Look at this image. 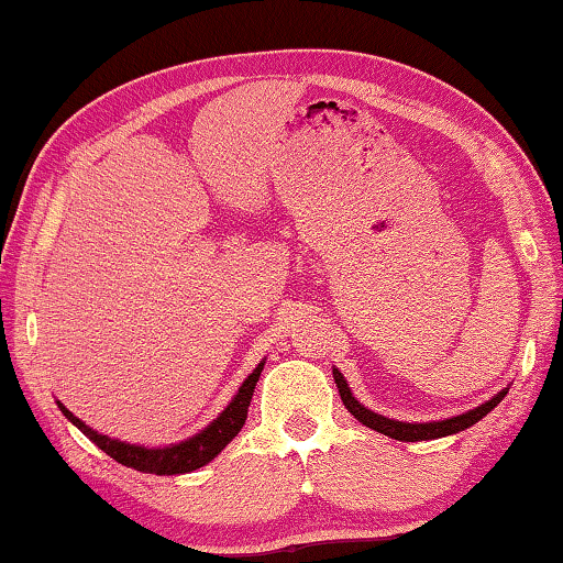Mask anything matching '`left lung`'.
<instances>
[{"label":"left lung","instance_id":"obj_1","mask_svg":"<svg viewBox=\"0 0 563 563\" xmlns=\"http://www.w3.org/2000/svg\"><path fill=\"white\" fill-rule=\"evenodd\" d=\"M332 377H335V385L340 389V397L342 402H345L347 412L355 415L357 422H362L365 427H369V430H375L379 434H387L393 437V440H399V442H422V440H440V437H446V434H456L466 430V427H472L474 422H479L482 417H487L494 407H497L504 395H507V389H501V393L497 397H492L489 402H484L482 407L476 409H470V412L464 415H456V417H450V419H442V422H422V424H409V422H397V419H387L383 415H375L369 412L367 407H362L355 397H352L350 387L345 383V377H342L340 369H332Z\"/></svg>","mask_w":563,"mask_h":563}]
</instances>
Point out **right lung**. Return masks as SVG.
Listing matches in <instances>:
<instances>
[{"label": "right lung", "mask_w": 563, "mask_h": 563, "mask_svg": "<svg viewBox=\"0 0 563 563\" xmlns=\"http://www.w3.org/2000/svg\"><path fill=\"white\" fill-rule=\"evenodd\" d=\"M261 373H263V362L253 369L251 375H247V379L241 385V389H238V395L231 399V405L223 409L221 417H216L201 434L190 437V440L174 444V446H164V450H146V446L109 440L107 434L93 432L91 427L84 424L79 417H74L62 402H59V409L64 412V417L69 419V422L79 427V430L87 434L89 440L99 446V450L107 452L111 460H117L119 464L131 466V470H136V472L161 474V476L186 474V472H194V470H198V466H203L211 460H216V456L221 454L223 446L243 430L247 407H251L253 389H255V383H258Z\"/></svg>", "instance_id": "add662e5"}]
</instances>
